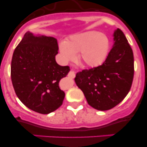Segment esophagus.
Segmentation results:
<instances>
[{"label": "esophagus", "instance_id": "1", "mask_svg": "<svg viewBox=\"0 0 147 147\" xmlns=\"http://www.w3.org/2000/svg\"><path fill=\"white\" fill-rule=\"evenodd\" d=\"M75 76H76V73L74 71H71L69 73H68V76L71 78H74Z\"/></svg>", "mask_w": 147, "mask_h": 147}]
</instances>
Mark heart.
<instances>
[{"mask_svg":"<svg viewBox=\"0 0 147 147\" xmlns=\"http://www.w3.org/2000/svg\"><path fill=\"white\" fill-rule=\"evenodd\" d=\"M60 52L66 61L74 60L76 54L89 67H97L106 59L109 40L105 35L96 31H90L74 35L66 42L59 45Z\"/></svg>","mask_w":147,"mask_h":147,"instance_id":"heart-1","label":"heart"}]
</instances>
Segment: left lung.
I'll return each instance as SVG.
<instances>
[{"label": "left lung", "instance_id": "obj_1", "mask_svg": "<svg viewBox=\"0 0 147 147\" xmlns=\"http://www.w3.org/2000/svg\"><path fill=\"white\" fill-rule=\"evenodd\" d=\"M114 44L102 65L76 74L74 80L88 105L98 110L113 108L126 97L134 76V57L121 30L114 32Z\"/></svg>", "mask_w": 147, "mask_h": 147}]
</instances>
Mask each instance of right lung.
Listing matches in <instances>:
<instances>
[{
  "label": "right lung",
  "instance_id": "add662e5",
  "mask_svg": "<svg viewBox=\"0 0 147 147\" xmlns=\"http://www.w3.org/2000/svg\"><path fill=\"white\" fill-rule=\"evenodd\" d=\"M57 39L28 32L13 53L11 78L20 102L30 110L49 114L62 105L65 93L59 82L70 71L56 62Z\"/></svg>",
  "mask_w": 147,
  "mask_h": 147
}]
</instances>
